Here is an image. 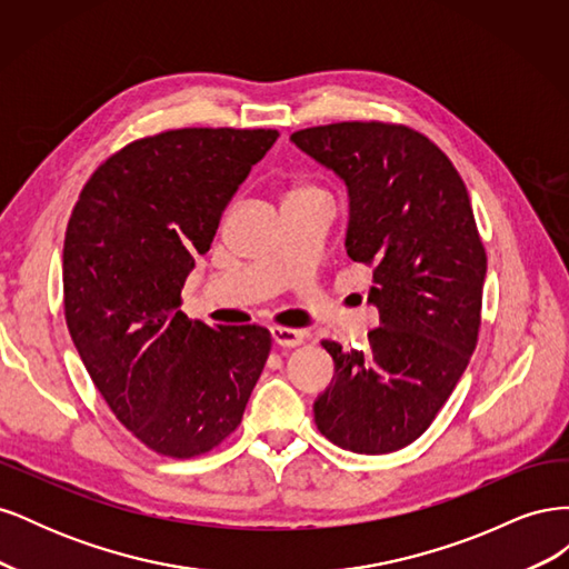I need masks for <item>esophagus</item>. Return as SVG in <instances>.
<instances>
[{
  "mask_svg": "<svg viewBox=\"0 0 569 569\" xmlns=\"http://www.w3.org/2000/svg\"><path fill=\"white\" fill-rule=\"evenodd\" d=\"M272 339L280 347H301V343L308 339L303 330H291V327H272Z\"/></svg>",
  "mask_w": 569,
  "mask_h": 569,
  "instance_id": "esophagus-1",
  "label": "esophagus"
}]
</instances>
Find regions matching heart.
Instances as JSON below:
<instances>
[{"label": "heart", "mask_w": 569, "mask_h": 569, "mask_svg": "<svg viewBox=\"0 0 569 569\" xmlns=\"http://www.w3.org/2000/svg\"><path fill=\"white\" fill-rule=\"evenodd\" d=\"M303 189H313V187H297V189H295V192H303Z\"/></svg>", "instance_id": "obj_1"}]
</instances>
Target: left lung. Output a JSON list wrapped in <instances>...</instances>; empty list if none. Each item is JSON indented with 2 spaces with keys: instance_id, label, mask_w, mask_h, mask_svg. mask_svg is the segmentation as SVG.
I'll list each match as a JSON object with an SVG mask.
<instances>
[{
  "instance_id": "obj_1",
  "label": "left lung",
  "mask_w": 569,
  "mask_h": 569,
  "mask_svg": "<svg viewBox=\"0 0 569 569\" xmlns=\"http://www.w3.org/2000/svg\"><path fill=\"white\" fill-rule=\"evenodd\" d=\"M291 142L347 182V253L372 268L368 301L380 311L366 353L322 341L337 375L316 425L353 453L399 451L432 425L477 347L487 251L468 189L408 126L343 120Z\"/></svg>"
}]
</instances>
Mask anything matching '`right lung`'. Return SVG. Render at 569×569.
<instances>
[{
    "label": "right lung",
    "mask_w": 569,
    "mask_h": 569,
    "mask_svg": "<svg viewBox=\"0 0 569 569\" xmlns=\"http://www.w3.org/2000/svg\"><path fill=\"white\" fill-rule=\"evenodd\" d=\"M278 130L180 128L142 137L84 182L63 242L68 332L120 425L170 458L213 451L242 422L272 339L182 311L194 258Z\"/></svg>",
    "instance_id": "right-lung-1"
}]
</instances>
